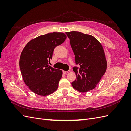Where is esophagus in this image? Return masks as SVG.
<instances>
[{
	"mask_svg": "<svg viewBox=\"0 0 131 131\" xmlns=\"http://www.w3.org/2000/svg\"><path fill=\"white\" fill-rule=\"evenodd\" d=\"M69 72H70V70H68V71H63V74H67V73H68Z\"/></svg>",
	"mask_w": 131,
	"mask_h": 131,
	"instance_id": "34e87169",
	"label": "esophagus"
}]
</instances>
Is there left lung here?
I'll return each mask as SVG.
<instances>
[{
	"label": "left lung",
	"instance_id": "obj_1",
	"mask_svg": "<svg viewBox=\"0 0 131 131\" xmlns=\"http://www.w3.org/2000/svg\"><path fill=\"white\" fill-rule=\"evenodd\" d=\"M75 54L76 64L73 67L77 77L72 82L73 88L81 92L93 90L105 74L107 62L102 45L97 39L89 34L79 31L67 32Z\"/></svg>",
	"mask_w": 131,
	"mask_h": 131
}]
</instances>
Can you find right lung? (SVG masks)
Masks as SVG:
<instances>
[{"label":"right lung","mask_w":131,"mask_h":131,"mask_svg":"<svg viewBox=\"0 0 131 131\" xmlns=\"http://www.w3.org/2000/svg\"><path fill=\"white\" fill-rule=\"evenodd\" d=\"M67 38L63 33H51L40 35L28 42L19 58L23 80L33 92L40 96L53 93L62 77L61 70L49 66L55 47Z\"/></svg>","instance_id":"right-lung-1"}]
</instances>
